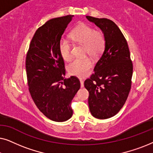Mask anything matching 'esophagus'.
I'll list each match as a JSON object with an SVG mask.
<instances>
[{"instance_id":"34e87169","label":"esophagus","mask_w":153,"mask_h":153,"mask_svg":"<svg viewBox=\"0 0 153 153\" xmlns=\"http://www.w3.org/2000/svg\"><path fill=\"white\" fill-rule=\"evenodd\" d=\"M80 83H81V87L83 88L84 84H83V81L82 80V79H80Z\"/></svg>"}]
</instances>
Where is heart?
<instances>
[{"label": "heart", "mask_w": 153, "mask_h": 153, "mask_svg": "<svg viewBox=\"0 0 153 153\" xmlns=\"http://www.w3.org/2000/svg\"><path fill=\"white\" fill-rule=\"evenodd\" d=\"M70 38L77 45L83 46V54L93 58H97L104 51L106 39L104 33L95 30L85 24L77 26L70 33ZM72 44L68 39H61L59 42V51L62 58L69 61L72 57ZM92 68V61L88 58H77L68 66V72L71 75L77 77H84L88 75Z\"/></svg>", "instance_id": "heart-1"}]
</instances>
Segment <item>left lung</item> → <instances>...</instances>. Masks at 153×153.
<instances>
[{
	"label": "left lung",
	"instance_id": "left-lung-1",
	"mask_svg": "<svg viewBox=\"0 0 153 153\" xmlns=\"http://www.w3.org/2000/svg\"><path fill=\"white\" fill-rule=\"evenodd\" d=\"M103 32L105 49L91 77L84 81L88 105L96 118L107 119L124 105L131 86L133 64L127 40L118 26L108 19L86 16Z\"/></svg>",
	"mask_w": 153,
	"mask_h": 153
}]
</instances>
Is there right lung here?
Listing matches in <instances>:
<instances>
[{
    "instance_id": "1",
    "label": "right lung",
    "mask_w": 153,
    "mask_h": 153,
    "mask_svg": "<svg viewBox=\"0 0 153 153\" xmlns=\"http://www.w3.org/2000/svg\"><path fill=\"white\" fill-rule=\"evenodd\" d=\"M74 15L54 18L37 29L26 58L28 90L39 110L56 122L72 116L71 102L81 84L74 76L65 79V68L59 42Z\"/></svg>"
}]
</instances>
